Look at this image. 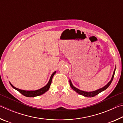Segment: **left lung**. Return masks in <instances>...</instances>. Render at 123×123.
<instances>
[{
	"label": "left lung",
	"mask_w": 123,
	"mask_h": 123,
	"mask_svg": "<svg viewBox=\"0 0 123 123\" xmlns=\"http://www.w3.org/2000/svg\"><path fill=\"white\" fill-rule=\"evenodd\" d=\"M116 69V67H115V68H114L113 73V75H112V76L111 80H110V81L108 82L105 86L102 87V88H99L98 89H97V90H95L94 91H91V92H86V91H84L80 90V89L76 88L75 87L73 86V85L72 84V82L71 80H69L70 86V87H72V88L73 89L74 91H75L76 93H78V94H79L82 95H83V96L86 97H93L95 96V95H97V94H98L99 93L101 92L105 91V89H106L108 88V87H109L110 85H111V84L112 80H113L114 74H115Z\"/></svg>",
	"instance_id": "left-lung-1"
}]
</instances>
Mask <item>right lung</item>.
Masks as SVG:
<instances>
[{
	"instance_id": "1",
	"label": "right lung",
	"mask_w": 123,
	"mask_h": 123,
	"mask_svg": "<svg viewBox=\"0 0 123 123\" xmlns=\"http://www.w3.org/2000/svg\"><path fill=\"white\" fill-rule=\"evenodd\" d=\"M56 73V71L54 72L53 74H51V75L50 76V78L49 82L48 84L45 85V86H44L42 88H41L39 89H37V90H35V91H25V90H22V89H20L19 88H17L13 86V85L11 84V83L10 82V84L11 85V86L13 87L14 89H16L17 91H18L19 92L21 93L22 94H23L24 96L27 97H37V96H39V95H41L42 94H44V93L46 92L47 91L49 90V89L50 88V86L51 83L52 81V79H53V78L55 74Z\"/></svg>"
}]
</instances>
